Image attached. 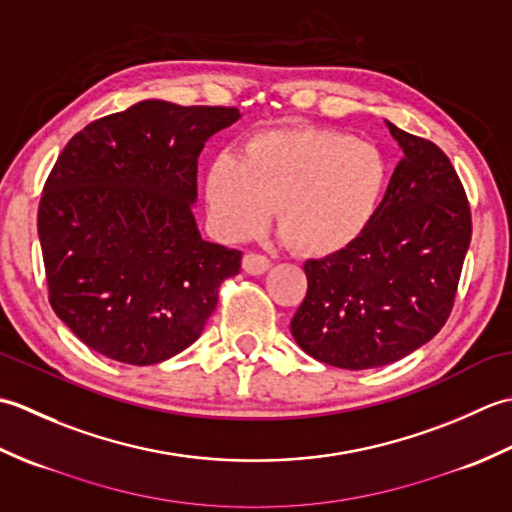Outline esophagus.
<instances>
[{"label":"esophagus","instance_id":"esophagus-1","mask_svg":"<svg viewBox=\"0 0 512 512\" xmlns=\"http://www.w3.org/2000/svg\"><path fill=\"white\" fill-rule=\"evenodd\" d=\"M242 268L248 275H264L270 268V259L264 255H257V253H246L242 259Z\"/></svg>","mask_w":512,"mask_h":512}]
</instances>
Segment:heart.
<instances>
[{"label":"heart","mask_w":512,"mask_h":512,"mask_svg":"<svg viewBox=\"0 0 512 512\" xmlns=\"http://www.w3.org/2000/svg\"><path fill=\"white\" fill-rule=\"evenodd\" d=\"M387 165L365 140L323 127L259 132L242 156L217 154L204 176L213 231L228 242L262 233L277 213L299 253L334 255L372 224L383 200Z\"/></svg>","instance_id":"b5f03b06"}]
</instances>
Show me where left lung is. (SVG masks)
<instances>
[{"label":"left lung","instance_id":"8db88e82","mask_svg":"<svg viewBox=\"0 0 512 512\" xmlns=\"http://www.w3.org/2000/svg\"><path fill=\"white\" fill-rule=\"evenodd\" d=\"M402 149L372 224L354 244L308 259L290 321L303 352L341 369L400 361L447 323L471 244V209L444 151L385 121Z\"/></svg>","mask_w":512,"mask_h":512}]
</instances>
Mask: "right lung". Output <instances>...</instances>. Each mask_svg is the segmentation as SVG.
I'll list each match as a JSON object with an SVG mask.
<instances>
[{"label":"right lung","instance_id":"obj_1","mask_svg":"<svg viewBox=\"0 0 512 512\" xmlns=\"http://www.w3.org/2000/svg\"><path fill=\"white\" fill-rule=\"evenodd\" d=\"M235 107L140 101L76 134L39 204L50 306L85 345L154 365L198 341L242 253L202 239L198 156Z\"/></svg>","mask_w":512,"mask_h":512}]
</instances>
